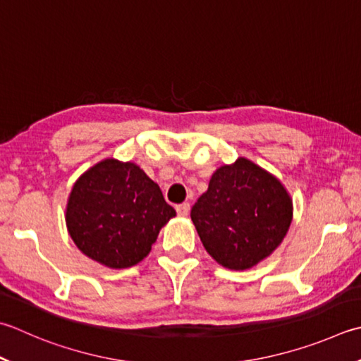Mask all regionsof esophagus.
<instances>
[{
	"label": "esophagus",
	"instance_id": "esophagus-1",
	"mask_svg": "<svg viewBox=\"0 0 361 361\" xmlns=\"http://www.w3.org/2000/svg\"><path fill=\"white\" fill-rule=\"evenodd\" d=\"M189 209H190L189 203H181V204H176V213H178V216H181V217L188 216V214H189Z\"/></svg>",
	"mask_w": 361,
	"mask_h": 361
}]
</instances>
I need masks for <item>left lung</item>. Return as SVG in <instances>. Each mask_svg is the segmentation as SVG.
I'll return each instance as SVG.
<instances>
[{
  "label": "left lung",
  "mask_w": 361,
  "mask_h": 361,
  "mask_svg": "<svg viewBox=\"0 0 361 361\" xmlns=\"http://www.w3.org/2000/svg\"><path fill=\"white\" fill-rule=\"evenodd\" d=\"M190 219L219 264L245 271L283 241L293 222V199L277 176L241 157L216 169Z\"/></svg>",
  "instance_id": "8db88e82"
}]
</instances>
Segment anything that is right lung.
<instances>
[{
	"label": "right lung",
	"instance_id": "right-lung-1",
	"mask_svg": "<svg viewBox=\"0 0 361 361\" xmlns=\"http://www.w3.org/2000/svg\"><path fill=\"white\" fill-rule=\"evenodd\" d=\"M175 216L159 186L136 162L116 158L87 169L66 207V225L78 249L109 269L140 263Z\"/></svg>",
	"mask_w": 361,
	"mask_h": 361
}]
</instances>
